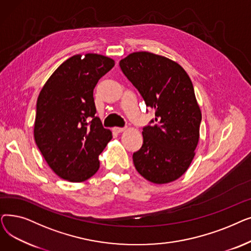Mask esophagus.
I'll return each instance as SVG.
<instances>
[{
	"mask_svg": "<svg viewBox=\"0 0 251 251\" xmlns=\"http://www.w3.org/2000/svg\"><path fill=\"white\" fill-rule=\"evenodd\" d=\"M113 131L115 133H122L125 131V128H120V127H114Z\"/></svg>",
	"mask_w": 251,
	"mask_h": 251,
	"instance_id": "34e87169",
	"label": "esophagus"
}]
</instances>
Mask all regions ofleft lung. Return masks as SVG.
Returning a JSON list of instances; mask_svg holds the SVG:
<instances>
[{
  "label": "left lung",
  "mask_w": 251,
  "mask_h": 251,
  "mask_svg": "<svg viewBox=\"0 0 251 251\" xmlns=\"http://www.w3.org/2000/svg\"><path fill=\"white\" fill-rule=\"evenodd\" d=\"M119 65L155 110L154 124L143 127L142 147L133 153L137 172L155 184L175 181L189 168L200 140L201 112L190 78L178 63L149 51L132 52Z\"/></svg>",
  "instance_id": "1"
}]
</instances>
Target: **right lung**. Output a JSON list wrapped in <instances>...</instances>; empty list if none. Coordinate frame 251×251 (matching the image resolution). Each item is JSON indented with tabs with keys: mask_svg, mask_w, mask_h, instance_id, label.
<instances>
[{
	"mask_svg": "<svg viewBox=\"0 0 251 251\" xmlns=\"http://www.w3.org/2000/svg\"><path fill=\"white\" fill-rule=\"evenodd\" d=\"M114 65L102 55H75L59 66L39 92L35 143L64 180L82 182L94 176L99 155L113 137L96 116L94 89Z\"/></svg>",
	"mask_w": 251,
	"mask_h": 251,
	"instance_id": "obj_1",
	"label": "right lung"
}]
</instances>
